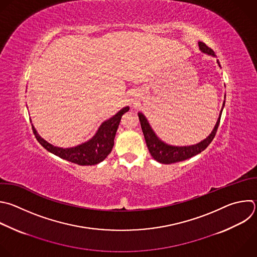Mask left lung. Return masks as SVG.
<instances>
[{"label":"left lung","mask_w":257,"mask_h":257,"mask_svg":"<svg viewBox=\"0 0 257 257\" xmlns=\"http://www.w3.org/2000/svg\"><path fill=\"white\" fill-rule=\"evenodd\" d=\"M199 46L203 52L215 56V52L213 51V49H211L209 46H207L204 42H199ZM217 62L220 66L219 60H217ZM224 105H225V102L223 103V108H224ZM223 108L221 110L220 117L215 125V128L212 131V133L210 134V136H208L202 142H200L196 145H191V146H172V145H167L166 143H163L155 135V133L151 129V127H150L149 123L147 122L146 118L144 117V115L142 113H138V117H139L140 125L142 128V132H143V135L145 138V142H146L147 148H148L151 156L156 161H158L160 163L170 164V163L186 160V159L191 158V157L199 154L200 152L204 151L210 145V143L213 141V139L217 133Z\"/></svg>","instance_id":"8db88e82"}]
</instances>
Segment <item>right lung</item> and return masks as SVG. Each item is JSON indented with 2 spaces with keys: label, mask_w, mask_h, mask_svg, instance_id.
<instances>
[{
  "label": "right lung",
  "mask_w": 257,
  "mask_h": 257,
  "mask_svg": "<svg viewBox=\"0 0 257 257\" xmlns=\"http://www.w3.org/2000/svg\"><path fill=\"white\" fill-rule=\"evenodd\" d=\"M128 111L129 107L123 108L114 117L105 121L91 140L71 148L53 146L41 138L33 126L32 130L38 142L49 152L78 165H95L103 161L112 151L119 123L123 114Z\"/></svg>",
  "instance_id": "obj_1"
}]
</instances>
